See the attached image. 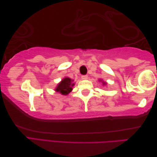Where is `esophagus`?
Returning <instances> with one entry per match:
<instances>
[{
    "instance_id": "obj_1",
    "label": "esophagus",
    "mask_w": 157,
    "mask_h": 157,
    "mask_svg": "<svg viewBox=\"0 0 157 157\" xmlns=\"http://www.w3.org/2000/svg\"><path fill=\"white\" fill-rule=\"evenodd\" d=\"M87 78H88V75H82V79H86Z\"/></svg>"
}]
</instances>
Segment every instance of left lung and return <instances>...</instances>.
Listing matches in <instances>:
<instances>
[{
  "mask_svg": "<svg viewBox=\"0 0 157 157\" xmlns=\"http://www.w3.org/2000/svg\"><path fill=\"white\" fill-rule=\"evenodd\" d=\"M100 80H101V79H100ZM102 82L103 85H105V84H106V82H103V81H102Z\"/></svg>",
  "mask_w": 157,
  "mask_h": 157,
  "instance_id": "obj_1",
  "label": "left lung"
}]
</instances>
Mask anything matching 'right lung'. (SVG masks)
Listing matches in <instances>:
<instances>
[{
	"instance_id": "obj_1",
	"label": "right lung",
	"mask_w": 157,
	"mask_h": 157,
	"mask_svg": "<svg viewBox=\"0 0 157 157\" xmlns=\"http://www.w3.org/2000/svg\"><path fill=\"white\" fill-rule=\"evenodd\" d=\"M73 80L69 78H65L56 86L55 91L61 93L63 95L68 94L69 92L72 91L73 86L75 85L74 83H73Z\"/></svg>"
}]
</instances>
